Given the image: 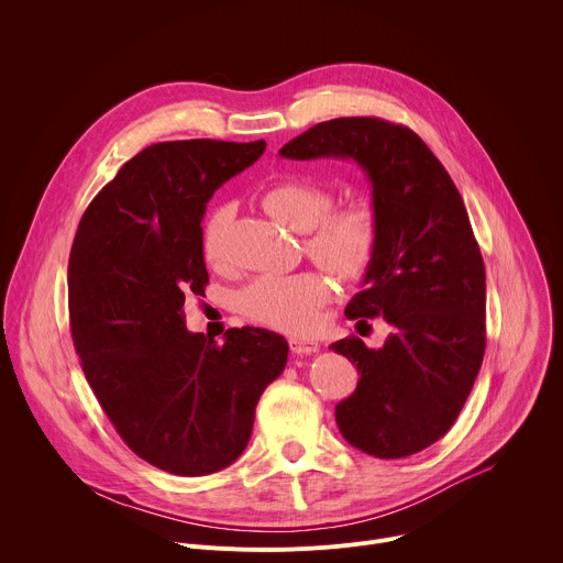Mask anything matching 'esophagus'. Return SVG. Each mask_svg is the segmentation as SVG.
Here are the masks:
<instances>
[{"instance_id":"obj_1","label":"esophagus","mask_w":563,"mask_h":563,"mask_svg":"<svg viewBox=\"0 0 563 563\" xmlns=\"http://www.w3.org/2000/svg\"><path fill=\"white\" fill-rule=\"evenodd\" d=\"M289 350L291 354H298V356H307V354H316L320 350L318 341H311V339H289Z\"/></svg>"}]
</instances>
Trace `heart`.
<instances>
[{
    "mask_svg": "<svg viewBox=\"0 0 563 563\" xmlns=\"http://www.w3.org/2000/svg\"><path fill=\"white\" fill-rule=\"evenodd\" d=\"M265 211L291 231L305 233L307 256L343 283L361 280L378 252V213L367 200H352L329 209L334 196L307 178H287L261 194ZM231 209L218 207L202 227V256L216 263L220 233ZM332 287L318 272L263 276L243 294V311L274 330L307 334L318 323V311L330 300Z\"/></svg>",
    "mask_w": 563,
    "mask_h": 563,
    "instance_id": "b5f03b06",
    "label": "heart"
}]
</instances>
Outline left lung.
Returning <instances> with one entry per match:
<instances>
[{
    "label": "left lung",
    "mask_w": 563,
    "mask_h": 563,
    "mask_svg": "<svg viewBox=\"0 0 563 563\" xmlns=\"http://www.w3.org/2000/svg\"><path fill=\"white\" fill-rule=\"evenodd\" d=\"M278 153L350 157L372 183L378 252L345 316H383L391 334L332 345L361 374L336 423L376 459L421 452L454 426L486 352V267L461 194L412 129L380 118L320 122Z\"/></svg>",
    "instance_id": "left-lung-1"
}]
</instances>
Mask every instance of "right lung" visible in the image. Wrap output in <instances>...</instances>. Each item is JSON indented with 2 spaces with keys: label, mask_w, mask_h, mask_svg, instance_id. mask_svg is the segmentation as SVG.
Wrapping results in <instances>:
<instances>
[{
  "label": "right lung",
  "mask_w": 563,
  "mask_h": 563,
  "mask_svg": "<svg viewBox=\"0 0 563 563\" xmlns=\"http://www.w3.org/2000/svg\"><path fill=\"white\" fill-rule=\"evenodd\" d=\"M265 140L157 142L91 200L68 258L73 345L122 441L151 465L202 476L250 443L258 398L287 365L280 334H191L185 296H205V207L252 167Z\"/></svg>",
  "instance_id": "1"
}]
</instances>
